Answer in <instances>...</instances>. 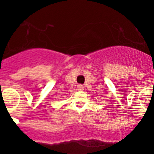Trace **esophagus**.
I'll use <instances>...</instances> for the list:
<instances>
[{"label": "esophagus", "mask_w": 154, "mask_h": 154, "mask_svg": "<svg viewBox=\"0 0 154 154\" xmlns=\"http://www.w3.org/2000/svg\"><path fill=\"white\" fill-rule=\"evenodd\" d=\"M77 89H78V90H79V91L83 90L84 86L82 85H77Z\"/></svg>", "instance_id": "esophagus-1"}]
</instances>
